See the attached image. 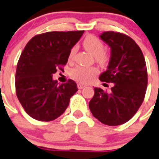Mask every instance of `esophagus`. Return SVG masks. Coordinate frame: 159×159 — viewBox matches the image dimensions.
<instances>
[{
    "label": "esophagus",
    "instance_id": "esophagus-1",
    "mask_svg": "<svg viewBox=\"0 0 159 159\" xmlns=\"http://www.w3.org/2000/svg\"><path fill=\"white\" fill-rule=\"evenodd\" d=\"M85 86H85V85H83V84H82V83L77 84V87H78V89H83Z\"/></svg>",
    "mask_w": 159,
    "mask_h": 159
}]
</instances>
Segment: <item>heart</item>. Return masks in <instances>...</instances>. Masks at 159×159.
I'll use <instances>...</instances> for the list:
<instances>
[{"label":"heart","mask_w":159,"mask_h":159,"mask_svg":"<svg viewBox=\"0 0 159 159\" xmlns=\"http://www.w3.org/2000/svg\"><path fill=\"white\" fill-rule=\"evenodd\" d=\"M84 48L94 56V59L97 63L101 65H106L108 63V53L104 51V43L102 41L94 35H88L84 39L82 43ZM77 52V48L73 47L69 52V59H72ZM98 74V69L94 67L86 68L82 66H77L70 72V77L73 80L82 84H86L93 80L94 77Z\"/></svg>","instance_id":"heart-1"}]
</instances>
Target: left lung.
<instances>
[{
  "instance_id": "left-lung-1",
  "label": "left lung",
  "mask_w": 159,
  "mask_h": 159,
  "mask_svg": "<svg viewBox=\"0 0 159 159\" xmlns=\"http://www.w3.org/2000/svg\"><path fill=\"white\" fill-rule=\"evenodd\" d=\"M100 38L110 46L111 56L108 69L99 79L113 83V86L109 93L94 88L89 107L100 122L116 126L129 121L143 102L148 84L147 68L141 48L127 34L107 31Z\"/></svg>"
}]
</instances>
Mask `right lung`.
I'll list each match as a JSON object with an SVG mask.
<instances>
[{"mask_svg": "<svg viewBox=\"0 0 159 159\" xmlns=\"http://www.w3.org/2000/svg\"><path fill=\"white\" fill-rule=\"evenodd\" d=\"M83 32H45L34 35L24 48L16 69V94L25 111L34 120L58 118L78 90L73 80L59 85L52 75L66 65L70 50Z\"/></svg>", "mask_w": 159, "mask_h": 159, "instance_id": "right-lung-1", "label": "right lung"}]
</instances>
